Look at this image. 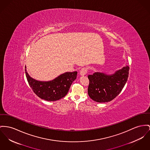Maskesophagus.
<instances>
[{
	"mask_svg": "<svg viewBox=\"0 0 150 150\" xmlns=\"http://www.w3.org/2000/svg\"><path fill=\"white\" fill-rule=\"evenodd\" d=\"M88 73V69L86 67H83L81 69L80 71V74L81 76H84L86 74Z\"/></svg>",
	"mask_w": 150,
	"mask_h": 150,
	"instance_id": "34e87169",
	"label": "esophagus"
}]
</instances>
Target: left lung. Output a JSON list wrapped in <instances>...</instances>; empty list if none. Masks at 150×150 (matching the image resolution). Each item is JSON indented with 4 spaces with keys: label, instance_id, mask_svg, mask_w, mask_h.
Returning <instances> with one entry per match:
<instances>
[{
    "label": "left lung",
    "instance_id": "1",
    "mask_svg": "<svg viewBox=\"0 0 150 150\" xmlns=\"http://www.w3.org/2000/svg\"><path fill=\"white\" fill-rule=\"evenodd\" d=\"M129 73L126 66L112 75L96 72L89 75L88 92L91 99L97 102H108L114 100L125 86Z\"/></svg>",
    "mask_w": 150,
    "mask_h": 150
}]
</instances>
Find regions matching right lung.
<instances>
[{
  "label": "right lung",
  "mask_w": 150,
  "mask_h": 150,
  "mask_svg": "<svg viewBox=\"0 0 150 150\" xmlns=\"http://www.w3.org/2000/svg\"><path fill=\"white\" fill-rule=\"evenodd\" d=\"M25 71L33 91L40 98L48 101H54L64 97L77 74V71L66 72L50 81L42 82L32 79L25 69Z\"/></svg>",
  "instance_id": "add662e5"
}]
</instances>
